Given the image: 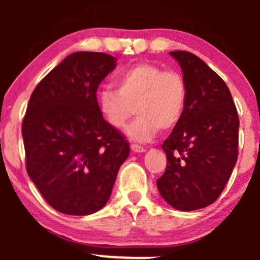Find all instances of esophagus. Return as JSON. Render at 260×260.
<instances>
[{"mask_svg":"<svg viewBox=\"0 0 260 260\" xmlns=\"http://www.w3.org/2000/svg\"><path fill=\"white\" fill-rule=\"evenodd\" d=\"M131 149H132L133 151H136V153H143V151H145V148L138 144H132L131 145Z\"/></svg>","mask_w":260,"mask_h":260,"instance_id":"obj_1","label":"esophagus"}]
</instances>
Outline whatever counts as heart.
Wrapping results in <instances>:
<instances>
[{"label": "heart", "mask_w": 260, "mask_h": 260, "mask_svg": "<svg viewBox=\"0 0 260 260\" xmlns=\"http://www.w3.org/2000/svg\"><path fill=\"white\" fill-rule=\"evenodd\" d=\"M115 85L99 92L100 111L110 126L122 129L136 110L138 117L127 129L133 140L147 142L159 128H174L183 116L188 85L178 71L138 63L123 71Z\"/></svg>", "instance_id": "1"}]
</instances>
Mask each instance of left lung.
<instances>
[{
	"instance_id": "left-lung-1",
	"label": "left lung",
	"mask_w": 260,
	"mask_h": 260,
	"mask_svg": "<svg viewBox=\"0 0 260 260\" xmlns=\"http://www.w3.org/2000/svg\"><path fill=\"white\" fill-rule=\"evenodd\" d=\"M188 85L183 116L162 144L168 157L156 181L161 197L178 210L210 205L228 183L238 156L237 110L226 83L188 51L170 52Z\"/></svg>"
}]
</instances>
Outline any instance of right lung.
<instances>
[{
    "mask_svg": "<svg viewBox=\"0 0 260 260\" xmlns=\"http://www.w3.org/2000/svg\"><path fill=\"white\" fill-rule=\"evenodd\" d=\"M116 67L103 52H74L32 91L23 118L25 168L39 192L67 215H89L109 201L129 143L104 120L100 83Z\"/></svg>",
    "mask_w": 260,
    "mask_h": 260,
    "instance_id": "add662e5",
    "label": "right lung"
}]
</instances>
